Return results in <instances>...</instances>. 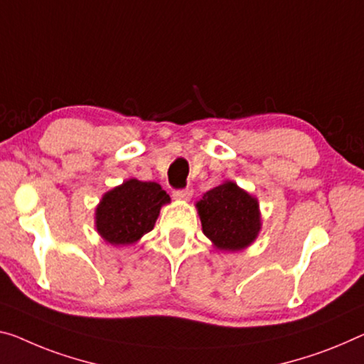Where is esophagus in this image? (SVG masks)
<instances>
[{
	"label": "esophagus",
	"mask_w": 364,
	"mask_h": 364,
	"mask_svg": "<svg viewBox=\"0 0 364 364\" xmlns=\"http://www.w3.org/2000/svg\"><path fill=\"white\" fill-rule=\"evenodd\" d=\"M192 190L190 188H186V190H174V193H172V197H174L176 200L178 201H187L192 198Z\"/></svg>",
	"instance_id": "obj_1"
}]
</instances>
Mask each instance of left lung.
<instances>
[{"mask_svg":"<svg viewBox=\"0 0 364 364\" xmlns=\"http://www.w3.org/2000/svg\"><path fill=\"white\" fill-rule=\"evenodd\" d=\"M195 208L203 234L221 252L247 249L262 229L259 200L232 181L208 190L195 203Z\"/></svg>","mask_w":364,"mask_h":364,"instance_id":"8db88e82","label":"left lung"}]
</instances>
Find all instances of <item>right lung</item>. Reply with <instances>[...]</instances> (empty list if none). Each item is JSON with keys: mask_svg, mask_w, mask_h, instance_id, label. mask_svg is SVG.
<instances>
[{"mask_svg": "<svg viewBox=\"0 0 364 364\" xmlns=\"http://www.w3.org/2000/svg\"><path fill=\"white\" fill-rule=\"evenodd\" d=\"M171 203L159 183L128 178L105 192L96 206L94 225L110 245H133L154 228L159 211Z\"/></svg>", "mask_w": 364, "mask_h": 364, "instance_id": "1", "label": "right lung"}]
</instances>
